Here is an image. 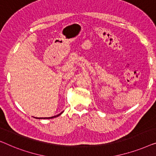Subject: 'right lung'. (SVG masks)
Segmentation results:
<instances>
[{
  "instance_id": "add662e5",
  "label": "right lung",
  "mask_w": 156,
  "mask_h": 156,
  "mask_svg": "<svg viewBox=\"0 0 156 156\" xmlns=\"http://www.w3.org/2000/svg\"><path fill=\"white\" fill-rule=\"evenodd\" d=\"M63 113V112H61L60 114H58V115H56V116H54V117H49V119H50V118H51H51H54V117H58V116H59V115H61V114H62ZM37 119H49V118H47V117H39V118H37Z\"/></svg>"
}]
</instances>
